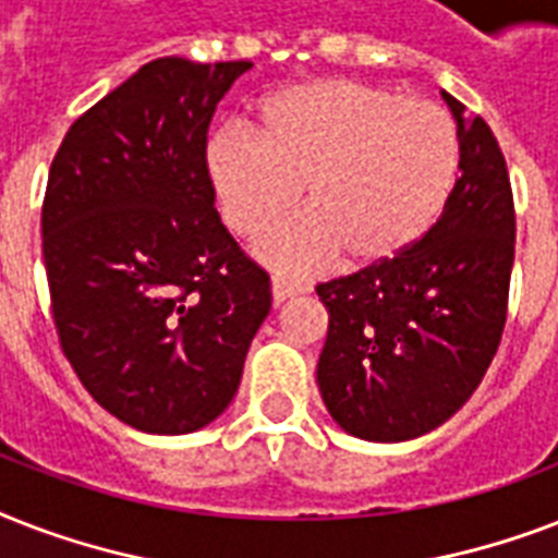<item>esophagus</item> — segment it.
Listing matches in <instances>:
<instances>
[{
	"instance_id": "34e87169",
	"label": "esophagus",
	"mask_w": 558,
	"mask_h": 558,
	"mask_svg": "<svg viewBox=\"0 0 558 558\" xmlns=\"http://www.w3.org/2000/svg\"><path fill=\"white\" fill-rule=\"evenodd\" d=\"M301 295V283H292L283 275H271V298H275V304H283L287 298Z\"/></svg>"
}]
</instances>
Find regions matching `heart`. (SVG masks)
<instances>
[{
  "mask_svg": "<svg viewBox=\"0 0 558 558\" xmlns=\"http://www.w3.org/2000/svg\"><path fill=\"white\" fill-rule=\"evenodd\" d=\"M460 165L458 126L432 100L327 77L263 100L260 130L226 126L205 147L219 214L257 236L301 196L310 208L257 243L280 275L336 260L381 263L420 240L446 208Z\"/></svg>",
  "mask_w": 558,
  "mask_h": 558,
  "instance_id": "1",
  "label": "heart"
}]
</instances>
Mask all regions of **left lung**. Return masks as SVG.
<instances>
[{
	"label": "left lung",
	"mask_w": 558,
	"mask_h": 558,
	"mask_svg": "<svg viewBox=\"0 0 558 558\" xmlns=\"http://www.w3.org/2000/svg\"><path fill=\"white\" fill-rule=\"evenodd\" d=\"M460 179L440 219L397 257L318 283L330 315L318 390L353 437H423L466 405L501 344L515 254L510 173L493 130L442 92Z\"/></svg>",
	"instance_id": "obj_1"
}]
</instances>
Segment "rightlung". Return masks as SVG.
<instances>
[{"label": "right lung", "mask_w": 558, "mask_h": 558, "mask_svg": "<svg viewBox=\"0 0 558 558\" xmlns=\"http://www.w3.org/2000/svg\"><path fill=\"white\" fill-rule=\"evenodd\" d=\"M248 60L161 57L83 112L48 170L43 260L77 379L121 423L191 434L234 399L269 275L214 208L208 124Z\"/></svg>", "instance_id": "1"}]
</instances>
